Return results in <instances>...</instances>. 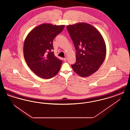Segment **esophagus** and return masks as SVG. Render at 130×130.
I'll list each match as a JSON object with an SVG mask.
<instances>
[{"label": "esophagus", "mask_w": 130, "mask_h": 130, "mask_svg": "<svg viewBox=\"0 0 130 130\" xmlns=\"http://www.w3.org/2000/svg\"><path fill=\"white\" fill-rule=\"evenodd\" d=\"M64 59V61H66V60H67V57H65V58H64V59Z\"/></svg>", "instance_id": "34e87169"}]
</instances>
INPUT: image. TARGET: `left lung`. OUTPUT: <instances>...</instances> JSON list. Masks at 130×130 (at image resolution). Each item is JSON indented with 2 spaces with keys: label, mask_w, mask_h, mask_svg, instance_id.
I'll use <instances>...</instances> for the list:
<instances>
[{
  "label": "left lung",
  "mask_w": 130,
  "mask_h": 130,
  "mask_svg": "<svg viewBox=\"0 0 130 130\" xmlns=\"http://www.w3.org/2000/svg\"><path fill=\"white\" fill-rule=\"evenodd\" d=\"M74 44L76 62L71 66L81 77H88L96 72L105 60L106 46L101 34L88 23L80 22L67 26Z\"/></svg>",
  "instance_id": "1"
}]
</instances>
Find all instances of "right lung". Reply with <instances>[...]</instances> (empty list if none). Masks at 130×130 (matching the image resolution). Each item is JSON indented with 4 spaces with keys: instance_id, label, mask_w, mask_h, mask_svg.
I'll list each match as a JSON object with an SVG mask.
<instances>
[{
    "instance_id": "right-lung-1",
    "label": "right lung",
    "mask_w": 130,
    "mask_h": 130,
    "mask_svg": "<svg viewBox=\"0 0 130 130\" xmlns=\"http://www.w3.org/2000/svg\"><path fill=\"white\" fill-rule=\"evenodd\" d=\"M65 25L43 23L30 31L25 38L23 54L31 70L40 78L53 77L60 70L62 61L54 55L53 41Z\"/></svg>"
}]
</instances>
